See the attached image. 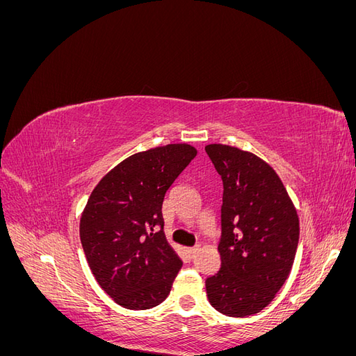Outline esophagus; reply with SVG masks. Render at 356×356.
<instances>
[{"instance_id":"obj_1","label":"esophagus","mask_w":356,"mask_h":356,"mask_svg":"<svg viewBox=\"0 0 356 356\" xmlns=\"http://www.w3.org/2000/svg\"><path fill=\"white\" fill-rule=\"evenodd\" d=\"M199 251V246H193V248H187V252L190 257H195Z\"/></svg>"}]
</instances>
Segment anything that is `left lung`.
Masks as SVG:
<instances>
[{
	"label": "left lung",
	"mask_w": 356,
	"mask_h": 356,
	"mask_svg": "<svg viewBox=\"0 0 356 356\" xmlns=\"http://www.w3.org/2000/svg\"><path fill=\"white\" fill-rule=\"evenodd\" d=\"M222 179L221 268L208 277L211 306L233 318L250 316L275 298L289 276L300 222L275 169L238 147H204Z\"/></svg>",
	"instance_id": "left-lung-1"
}]
</instances>
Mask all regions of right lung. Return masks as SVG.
<instances>
[{
  "instance_id": "right-lung-1",
  "label": "right lung",
  "mask_w": 356,
  "mask_h": 356,
  "mask_svg": "<svg viewBox=\"0 0 356 356\" xmlns=\"http://www.w3.org/2000/svg\"><path fill=\"white\" fill-rule=\"evenodd\" d=\"M196 154L190 144H168L129 156L86 203L80 218L86 260L122 307L152 309L170 293L182 263L166 242L161 203Z\"/></svg>"
}]
</instances>
